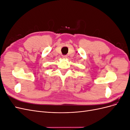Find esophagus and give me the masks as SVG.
<instances>
[{
    "instance_id": "1",
    "label": "esophagus",
    "mask_w": 130,
    "mask_h": 130,
    "mask_svg": "<svg viewBox=\"0 0 130 130\" xmlns=\"http://www.w3.org/2000/svg\"><path fill=\"white\" fill-rule=\"evenodd\" d=\"M62 57L63 58H67V56H66V55H63L62 56Z\"/></svg>"
}]
</instances>
